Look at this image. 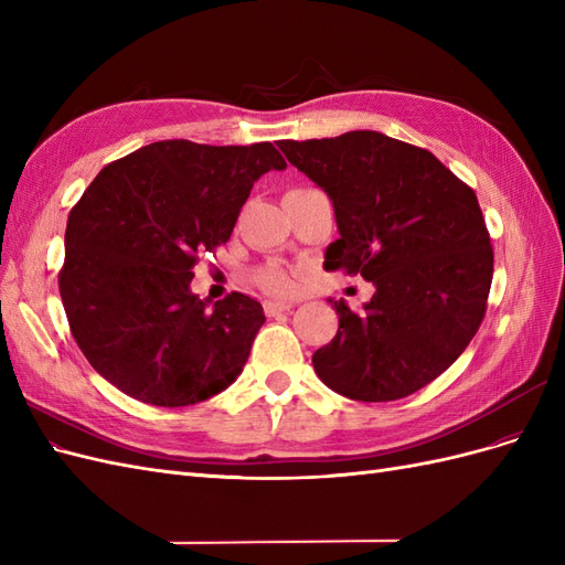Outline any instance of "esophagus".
<instances>
[{
    "label": "esophagus",
    "instance_id": "34e87169",
    "mask_svg": "<svg viewBox=\"0 0 565 565\" xmlns=\"http://www.w3.org/2000/svg\"><path fill=\"white\" fill-rule=\"evenodd\" d=\"M289 309H292V303H289V301H266V303H264V311H266L268 316H278V313L289 311Z\"/></svg>",
    "mask_w": 565,
    "mask_h": 565
}]
</instances>
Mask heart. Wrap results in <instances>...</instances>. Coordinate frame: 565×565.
Here are the masks:
<instances>
[{
  "instance_id": "b5f03b06",
  "label": "heart",
  "mask_w": 565,
  "mask_h": 565,
  "mask_svg": "<svg viewBox=\"0 0 565 565\" xmlns=\"http://www.w3.org/2000/svg\"><path fill=\"white\" fill-rule=\"evenodd\" d=\"M259 282H262L266 289H270V292H278V295L292 292L295 285H297L292 273H287V270L278 268V266L264 268V270L259 273Z\"/></svg>"
}]
</instances>
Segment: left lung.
Listing matches in <instances>:
<instances>
[{
    "label": "left lung",
    "instance_id": "obj_1",
    "mask_svg": "<svg viewBox=\"0 0 565 565\" xmlns=\"http://www.w3.org/2000/svg\"><path fill=\"white\" fill-rule=\"evenodd\" d=\"M278 148L332 200L324 266L374 285L363 311L334 301L339 330L313 353L320 382L363 403L434 382L486 316L492 247L473 191L434 152L370 129Z\"/></svg>",
    "mask_w": 565,
    "mask_h": 565
}]
</instances>
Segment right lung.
Returning <instances> with one entry per match:
<instances>
[{"instance_id": "add662e5", "label": "right lung", "mask_w": 565, "mask_h": 565, "mask_svg": "<svg viewBox=\"0 0 565 565\" xmlns=\"http://www.w3.org/2000/svg\"><path fill=\"white\" fill-rule=\"evenodd\" d=\"M287 162L270 143L158 141L100 169L67 216L58 276L71 332L127 396L183 407L228 388L264 324L233 292L193 289L198 254L226 243L256 179Z\"/></svg>"}]
</instances>
